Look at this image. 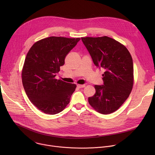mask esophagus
<instances>
[{
  "mask_svg": "<svg viewBox=\"0 0 155 155\" xmlns=\"http://www.w3.org/2000/svg\"><path fill=\"white\" fill-rule=\"evenodd\" d=\"M77 87L78 88H82L85 87V84H77Z\"/></svg>",
  "mask_w": 155,
  "mask_h": 155,
  "instance_id": "34e87169",
  "label": "esophagus"
}]
</instances>
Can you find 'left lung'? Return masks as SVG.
Wrapping results in <instances>:
<instances>
[{"label":"left lung","mask_w":155,"mask_h":155,"mask_svg":"<svg viewBox=\"0 0 155 155\" xmlns=\"http://www.w3.org/2000/svg\"><path fill=\"white\" fill-rule=\"evenodd\" d=\"M81 40L96 67L104 71V84L95 85V94L88 97L99 113L110 114L128 98L133 86V61L127 49L107 36L82 37Z\"/></svg>","instance_id":"8db88e82"}]
</instances>
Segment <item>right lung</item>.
Returning a JSON list of instances; mask_svg holds the SVG:
<instances>
[{
    "label": "right lung",
    "instance_id": "obj_1",
    "mask_svg": "<svg viewBox=\"0 0 155 155\" xmlns=\"http://www.w3.org/2000/svg\"><path fill=\"white\" fill-rule=\"evenodd\" d=\"M80 38L50 37L35 43L25 59L22 81L31 102L46 114L55 115L65 108L77 85L55 78L65 58Z\"/></svg>",
    "mask_w": 155,
    "mask_h": 155
}]
</instances>
